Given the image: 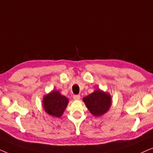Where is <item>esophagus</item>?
Masks as SVG:
<instances>
[{"instance_id": "esophagus-1", "label": "esophagus", "mask_w": 153, "mask_h": 153, "mask_svg": "<svg viewBox=\"0 0 153 153\" xmlns=\"http://www.w3.org/2000/svg\"><path fill=\"white\" fill-rule=\"evenodd\" d=\"M80 95H75L73 96V98H74V100H79V99H80Z\"/></svg>"}]
</instances>
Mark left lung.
Instances as JSON below:
<instances>
[{
	"label": "left lung",
	"mask_w": 153,
	"mask_h": 153,
	"mask_svg": "<svg viewBox=\"0 0 153 153\" xmlns=\"http://www.w3.org/2000/svg\"><path fill=\"white\" fill-rule=\"evenodd\" d=\"M83 102L91 114L96 117L103 116L109 110L112 104L110 94L100 88L83 97Z\"/></svg>",
	"instance_id": "left-lung-1"
}]
</instances>
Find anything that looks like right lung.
Listing matches in <instances>:
<instances>
[{
	"mask_svg": "<svg viewBox=\"0 0 153 153\" xmlns=\"http://www.w3.org/2000/svg\"><path fill=\"white\" fill-rule=\"evenodd\" d=\"M69 102L68 98L61 95L58 91H53L46 94L42 99V106L45 112L50 116L60 118Z\"/></svg>",
	"mask_w": 153,
	"mask_h": 153,
	"instance_id": "obj_1",
	"label": "right lung"
}]
</instances>
